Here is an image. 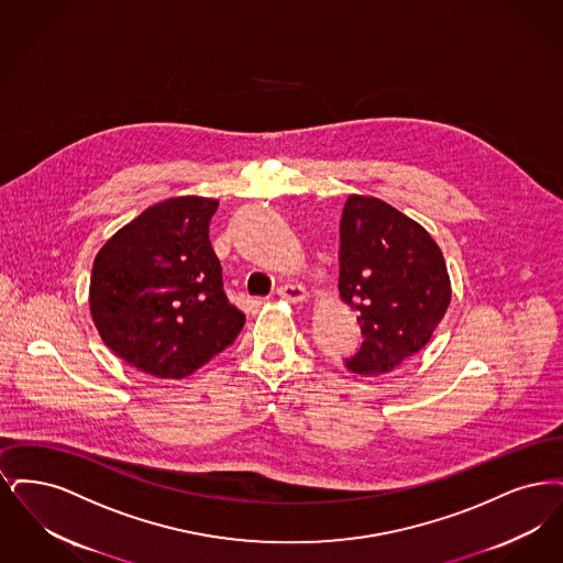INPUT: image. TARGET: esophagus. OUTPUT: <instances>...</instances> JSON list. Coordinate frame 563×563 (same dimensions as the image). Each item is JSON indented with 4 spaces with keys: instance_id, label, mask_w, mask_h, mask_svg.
<instances>
[{
    "instance_id": "1",
    "label": "esophagus",
    "mask_w": 563,
    "mask_h": 563,
    "mask_svg": "<svg viewBox=\"0 0 563 563\" xmlns=\"http://www.w3.org/2000/svg\"><path fill=\"white\" fill-rule=\"evenodd\" d=\"M277 296L286 298L288 302H305L307 300V288L300 284H286L282 288H277Z\"/></svg>"
}]
</instances>
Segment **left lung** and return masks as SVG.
I'll list each match as a JSON object with an SVG mask.
<instances>
[{
	"mask_svg": "<svg viewBox=\"0 0 563 563\" xmlns=\"http://www.w3.org/2000/svg\"><path fill=\"white\" fill-rule=\"evenodd\" d=\"M344 302L357 311L362 346L351 372L378 376L431 341L452 298L440 245L412 219L376 197L351 196L341 219Z\"/></svg>",
	"mask_w": 563,
	"mask_h": 563,
	"instance_id": "8db88e82",
	"label": "left lung"
}]
</instances>
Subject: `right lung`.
<instances>
[{
  "mask_svg": "<svg viewBox=\"0 0 563 563\" xmlns=\"http://www.w3.org/2000/svg\"><path fill=\"white\" fill-rule=\"evenodd\" d=\"M219 208L208 197H172L147 208L100 247L90 311L100 339L130 366L185 378L238 339L245 316L222 290L210 244Z\"/></svg>",
  "mask_w": 563,
  "mask_h": 563,
  "instance_id": "right-lung-1",
  "label": "right lung"
}]
</instances>
